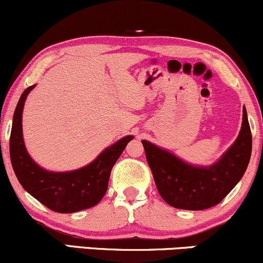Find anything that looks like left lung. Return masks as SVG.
<instances>
[{"instance_id":"8db88e82","label":"left lung","mask_w":263,"mask_h":263,"mask_svg":"<svg viewBox=\"0 0 263 263\" xmlns=\"http://www.w3.org/2000/svg\"><path fill=\"white\" fill-rule=\"evenodd\" d=\"M142 145L162 199L176 209L199 211L218 205L241 179L250 161L252 137L244 107L238 139L209 168L186 164L146 140H142Z\"/></svg>"}]
</instances>
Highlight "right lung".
Returning <instances> with one entry per match:
<instances>
[{"label": "right lung", "mask_w": 263, "mask_h": 263, "mask_svg": "<svg viewBox=\"0 0 263 263\" xmlns=\"http://www.w3.org/2000/svg\"><path fill=\"white\" fill-rule=\"evenodd\" d=\"M32 87H27L19 99L9 138L12 167L19 183L42 205L58 213H73L97 205L105 196L113 166L133 137L128 135L117 141L80 170L64 173L42 170L28 155L22 134L23 107Z\"/></svg>", "instance_id": "1"}]
</instances>
